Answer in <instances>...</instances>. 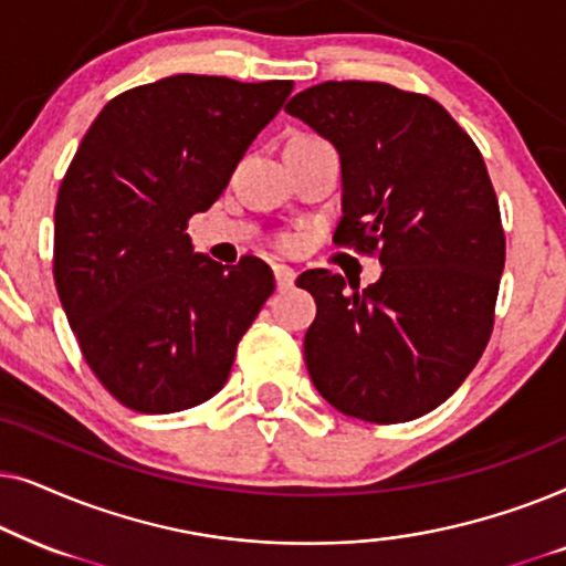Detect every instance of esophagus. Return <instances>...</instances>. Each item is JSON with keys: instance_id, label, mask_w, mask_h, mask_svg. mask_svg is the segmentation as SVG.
Segmentation results:
<instances>
[{"instance_id": "1", "label": "esophagus", "mask_w": 566, "mask_h": 566, "mask_svg": "<svg viewBox=\"0 0 566 566\" xmlns=\"http://www.w3.org/2000/svg\"><path fill=\"white\" fill-rule=\"evenodd\" d=\"M273 273H275V285L277 291H285L291 289L293 281H296V273L289 265H273Z\"/></svg>"}]
</instances>
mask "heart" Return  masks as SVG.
Instances as JSON below:
<instances>
[{
  "mask_svg": "<svg viewBox=\"0 0 566 566\" xmlns=\"http://www.w3.org/2000/svg\"><path fill=\"white\" fill-rule=\"evenodd\" d=\"M291 142H293V144H316V142H322V138H316V136H306V134H298V136H293ZM277 244H281L283 250H293V247L298 244V237L285 234V237L277 239Z\"/></svg>",
  "mask_w": 566,
  "mask_h": 566,
  "instance_id": "1",
  "label": "heart"
}]
</instances>
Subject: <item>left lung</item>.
<instances>
[{"instance_id": "8db88e82", "label": "left lung", "mask_w": 566, "mask_h": 566, "mask_svg": "<svg viewBox=\"0 0 566 566\" xmlns=\"http://www.w3.org/2000/svg\"><path fill=\"white\" fill-rule=\"evenodd\" d=\"M285 111L339 151L343 219L332 242L384 265L363 291L329 270L298 275L316 301L308 376L347 417L394 424L428 415L492 335L505 231L482 151L443 105L386 82H322Z\"/></svg>"}]
</instances>
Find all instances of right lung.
Segmentation results:
<instances>
[{
  "label": "right lung",
  "mask_w": 566,
  "mask_h": 566,
  "mask_svg": "<svg viewBox=\"0 0 566 566\" xmlns=\"http://www.w3.org/2000/svg\"><path fill=\"white\" fill-rule=\"evenodd\" d=\"M293 82L175 74L113 97L53 213V281L80 350L123 407L167 415L227 384L239 339L275 291L270 265L192 252L208 211Z\"/></svg>",
  "instance_id": "1"
}]
</instances>
